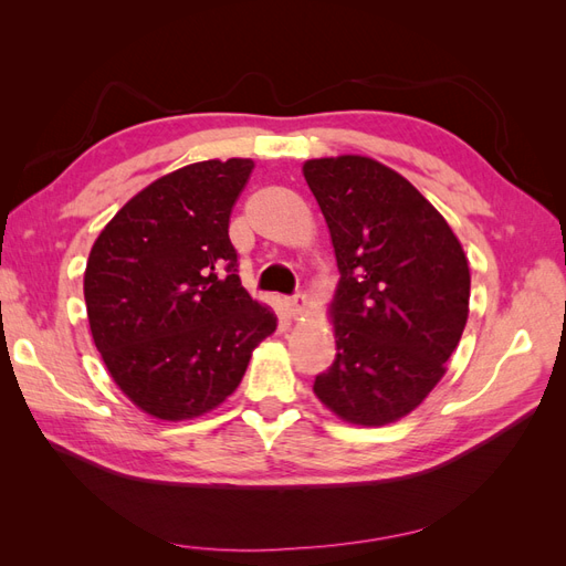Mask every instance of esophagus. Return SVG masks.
I'll return each instance as SVG.
<instances>
[{
	"label": "esophagus",
	"instance_id": "esophagus-1",
	"mask_svg": "<svg viewBox=\"0 0 566 566\" xmlns=\"http://www.w3.org/2000/svg\"><path fill=\"white\" fill-rule=\"evenodd\" d=\"M283 306H285V312H287L290 316L297 318V316H302V314L306 312V297H304V295L285 297V300H283Z\"/></svg>",
	"mask_w": 566,
	"mask_h": 566
}]
</instances>
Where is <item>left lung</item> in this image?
I'll return each instance as SVG.
<instances>
[{"label":"left lung","instance_id":"8db88e82","mask_svg":"<svg viewBox=\"0 0 566 566\" xmlns=\"http://www.w3.org/2000/svg\"><path fill=\"white\" fill-rule=\"evenodd\" d=\"M302 175L339 269L328 306L337 354L314 394L345 422H397L443 378L465 331L468 256L434 205L378 160L316 158Z\"/></svg>","mask_w":566,"mask_h":566}]
</instances>
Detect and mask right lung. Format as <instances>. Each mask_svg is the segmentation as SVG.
Returning a JSON list of instances; mask_svg holds the SVG:
<instances>
[{"label": "right lung", "mask_w": 566, "mask_h": 566, "mask_svg": "<svg viewBox=\"0 0 566 566\" xmlns=\"http://www.w3.org/2000/svg\"><path fill=\"white\" fill-rule=\"evenodd\" d=\"M250 158L175 169L127 200L84 269L90 331L113 382L158 420H191L241 385L276 331L271 306L238 279L231 210Z\"/></svg>", "instance_id": "obj_1"}]
</instances>
